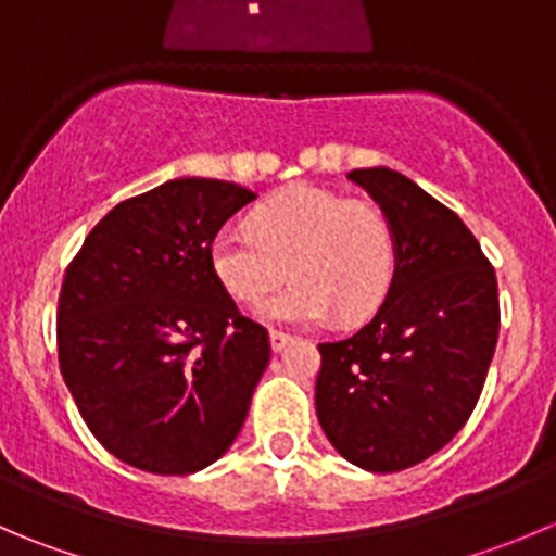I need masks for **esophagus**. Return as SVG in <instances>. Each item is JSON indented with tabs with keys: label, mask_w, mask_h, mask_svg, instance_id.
<instances>
[{
	"label": "esophagus",
	"mask_w": 556,
	"mask_h": 556,
	"mask_svg": "<svg viewBox=\"0 0 556 556\" xmlns=\"http://www.w3.org/2000/svg\"><path fill=\"white\" fill-rule=\"evenodd\" d=\"M290 342H293V337H290V333L277 331V328H271V350H274V353H279V350H285Z\"/></svg>",
	"instance_id": "1"
}]
</instances>
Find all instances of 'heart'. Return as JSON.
<instances>
[{
	"mask_svg": "<svg viewBox=\"0 0 556 556\" xmlns=\"http://www.w3.org/2000/svg\"><path fill=\"white\" fill-rule=\"evenodd\" d=\"M266 315L323 323L337 312L355 323L375 315L396 279V236L377 206L295 185L257 206L247 225H228L208 244V266L225 293L257 306L288 277Z\"/></svg>",
	"mask_w": 556,
	"mask_h": 556,
	"instance_id": "1",
	"label": "heart"
}]
</instances>
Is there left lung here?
I'll list each match as a JSON object with an SVG mask.
<instances>
[{
    "instance_id": "obj_1",
    "label": "left lung",
    "mask_w": 556,
    "mask_h": 556,
    "mask_svg": "<svg viewBox=\"0 0 556 556\" xmlns=\"http://www.w3.org/2000/svg\"><path fill=\"white\" fill-rule=\"evenodd\" d=\"M348 179L380 203L399 263L377 315L317 344V421L348 462L399 472L448 445L476 409L497 348V274L470 228L407 176L358 168Z\"/></svg>"
}]
</instances>
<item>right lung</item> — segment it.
I'll return each instance as SVG.
<instances>
[{
	"instance_id": "1",
	"label": "right lung",
	"mask_w": 556,
	"mask_h": 556,
	"mask_svg": "<svg viewBox=\"0 0 556 556\" xmlns=\"http://www.w3.org/2000/svg\"><path fill=\"white\" fill-rule=\"evenodd\" d=\"M250 201L233 181L174 179L113 206L64 271L59 369L124 465L190 476L244 427L271 342L217 282L208 244Z\"/></svg>"
}]
</instances>
